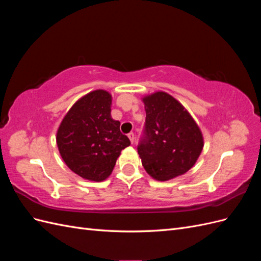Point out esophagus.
<instances>
[{
	"label": "esophagus",
	"instance_id": "obj_1",
	"mask_svg": "<svg viewBox=\"0 0 261 261\" xmlns=\"http://www.w3.org/2000/svg\"><path fill=\"white\" fill-rule=\"evenodd\" d=\"M128 138H129V140H130V143L134 144V141H135V134H134V133H129V134H128Z\"/></svg>",
	"mask_w": 261,
	"mask_h": 261
}]
</instances>
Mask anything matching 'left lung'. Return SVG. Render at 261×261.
<instances>
[{
	"mask_svg": "<svg viewBox=\"0 0 261 261\" xmlns=\"http://www.w3.org/2000/svg\"><path fill=\"white\" fill-rule=\"evenodd\" d=\"M141 100L146 125L138 154L146 172L160 181L185 174L202 151L199 126L184 106L167 92L156 91Z\"/></svg>",
	"mask_w": 261,
	"mask_h": 261,
	"instance_id": "8db88e82",
	"label": "left lung"
}]
</instances>
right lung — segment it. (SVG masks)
Masks as SVG:
<instances>
[{"mask_svg": "<svg viewBox=\"0 0 261 261\" xmlns=\"http://www.w3.org/2000/svg\"><path fill=\"white\" fill-rule=\"evenodd\" d=\"M111 93L93 90L77 100L57 132L63 161L81 177L102 181L114 169L121 151L130 145L111 116Z\"/></svg>", "mask_w": 261, "mask_h": 261, "instance_id": "add662e5", "label": "right lung"}]
</instances>
